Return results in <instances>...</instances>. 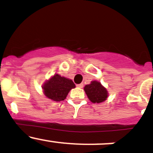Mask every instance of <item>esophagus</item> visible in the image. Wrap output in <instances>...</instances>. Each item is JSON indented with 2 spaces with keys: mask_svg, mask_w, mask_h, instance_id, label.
<instances>
[{
  "mask_svg": "<svg viewBox=\"0 0 153 153\" xmlns=\"http://www.w3.org/2000/svg\"><path fill=\"white\" fill-rule=\"evenodd\" d=\"M77 87H79V88H82L84 86V84H77L76 85Z\"/></svg>",
  "mask_w": 153,
  "mask_h": 153,
  "instance_id": "obj_1",
  "label": "esophagus"
}]
</instances>
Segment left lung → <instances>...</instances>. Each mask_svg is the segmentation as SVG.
<instances>
[{
  "mask_svg": "<svg viewBox=\"0 0 153 153\" xmlns=\"http://www.w3.org/2000/svg\"><path fill=\"white\" fill-rule=\"evenodd\" d=\"M88 98L92 103L104 102L108 97V91L99 81H92L84 88Z\"/></svg>",
  "mask_w": 153,
  "mask_h": 153,
  "instance_id": "left-lung-1",
  "label": "left lung"
}]
</instances>
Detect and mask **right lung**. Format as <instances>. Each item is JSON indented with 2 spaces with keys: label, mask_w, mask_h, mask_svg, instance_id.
<instances>
[{
  "label": "right lung",
  "mask_w": 153,
  "mask_h": 153,
  "mask_svg": "<svg viewBox=\"0 0 153 153\" xmlns=\"http://www.w3.org/2000/svg\"><path fill=\"white\" fill-rule=\"evenodd\" d=\"M75 87L71 79L55 74L42 86L44 95L49 99L55 101H64L72 89Z\"/></svg>",
  "instance_id": "obj_1"
}]
</instances>
